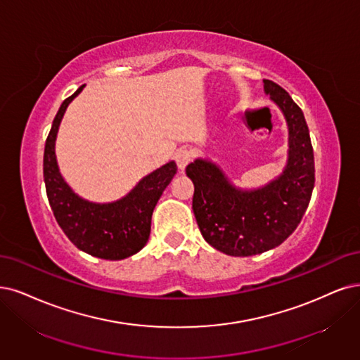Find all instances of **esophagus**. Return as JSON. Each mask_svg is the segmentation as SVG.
Masks as SVG:
<instances>
[{"instance_id": "1", "label": "esophagus", "mask_w": 360, "mask_h": 360, "mask_svg": "<svg viewBox=\"0 0 360 360\" xmlns=\"http://www.w3.org/2000/svg\"><path fill=\"white\" fill-rule=\"evenodd\" d=\"M191 160H193V153L188 148H181L175 155V162L181 172L185 170V167H187V165L191 162Z\"/></svg>"}]
</instances>
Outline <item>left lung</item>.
<instances>
[{
    "mask_svg": "<svg viewBox=\"0 0 360 360\" xmlns=\"http://www.w3.org/2000/svg\"><path fill=\"white\" fill-rule=\"evenodd\" d=\"M264 91L288 124V162L283 172L259 188H238L207 158L185 169L194 184L193 210L205 240L231 257L267 252L295 231L314 187L310 133L300 106L278 84L264 79Z\"/></svg>",
    "mask_w": 360,
    "mask_h": 360,
    "instance_id": "left-lung-1",
    "label": "left lung"
}]
</instances>
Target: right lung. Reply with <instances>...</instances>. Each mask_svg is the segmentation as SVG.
Segmentation results:
<instances>
[{
  "label": "right lung",
  "mask_w": 360,
  "mask_h": 360,
  "mask_svg": "<svg viewBox=\"0 0 360 360\" xmlns=\"http://www.w3.org/2000/svg\"><path fill=\"white\" fill-rule=\"evenodd\" d=\"M83 87L62 102L46 141L43 172L49 203L59 227L79 250L102 259H124L148 242L153 210L178 167L169 162L155 169L111 203H93L74 193L60 175L55 145L63 114Z\"/></svg>",
  "instance_id": "obj_1"
}]
</instances>
